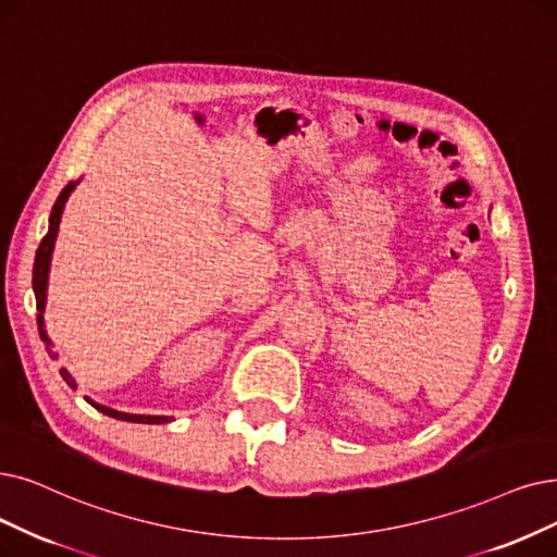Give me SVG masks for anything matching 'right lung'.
<instances>
[{
    "label": "right lung",
    "instance_id": "right-lung-1",
    "mask_svg": "<svg viewBox=\"0 0 557 557\" xmlns=\"http://www.w3.org/2000/svg\"><path fill=\"white\" fill-rule=\"evenodd\" d=\"M77 183H69L63 187V191L59 194L57 203L52 208V214H50V228H48V235L42 237L40 247L36 251V260H34V295H36V308H38V333H40V341L46 343V349L48 354L52 356V359H57V354L52 349V341L48 338V331H46V318H42V313H46V297H48V274H50V260H52V251H54V239H57V233H59V221H61V212H63V206L65 201H69L71 191L75 189ZM61 376L65 380V384H69L71 388H75V380L71 376L69 370H61ZM91 403V407H96L98 411H102L104 416H111V418H119V420H127V422H144V425H162V422H169L171 418L169 416H139V413H123V411H114L109 407H102L98 403H94V399H88Z\"/></svg>",
    "mask_w": 557,
    "mask_h": 557
}]
</instances>
